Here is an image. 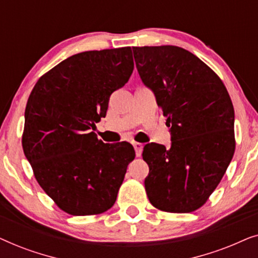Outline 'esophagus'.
<instances>
[{
    "label": "esophagus",
    "instance_id": "esophagus-1",
    "mask_svg": "<svg viewBox=\"0 0 258 258\" xmlns=\"http://www.w3.org/2000/svg\"><path fill=\"white\" fill-rule=\"evenodd\" d=\"M133 146H134V149H135L136 156L137 157L141 156V154H142V149H143V144L139 142H134Z\"/></svg>",
    "mask_w": 258,
    "mask_h": 258
}]
</instances>
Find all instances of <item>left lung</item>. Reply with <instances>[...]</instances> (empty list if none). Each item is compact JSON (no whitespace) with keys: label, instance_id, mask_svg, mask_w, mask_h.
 Wrapping results in <instances>:
<instances>
[{"label":"left lung","instance_id":"8db88e82","mask_svg":"<svg viewBox=\"0 0 258 258\" xmlns=\"http://www.w3.org/2000/svg\"><path fill=\"white\" fill-rule=\"evenodd\" d=\"M133 51L141 80L171 126L170 147L143 148L148 199L160 210L191 213L207 202L234 156L230 96L220 77L185 49L160 45Z\"/></svg>","mask_w":258,"mask_h":258}]
</instances>
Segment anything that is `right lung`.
Masks as SVG:
<instances>
[{"instance_id":"1","label":"right lung","mask_w":258,"mask_h":258,"mask_svg":"<svg viewBox=\"0 0 258 258\" xmlns=\"http://www.w3.org/2000/svg\"><path fill=\"white\" fill-rule=\"evenodd\" d=\"M133 70L130 47L84 51L49 70L31 91L23 151L38 184L66 213L96 215L114 206L135 150L103 143L90 130Z\"/></svg>"}]
</instances>
